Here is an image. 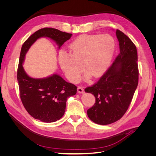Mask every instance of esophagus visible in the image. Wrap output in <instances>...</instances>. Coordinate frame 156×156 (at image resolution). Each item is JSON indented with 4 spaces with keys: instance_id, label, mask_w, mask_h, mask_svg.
I'll return each instance as SVG.
<instances>
[{
    "instance_id": "obj_1",
    "label": "esophagus",
    "mask_w": 156,
    "mask_h": 156,
    "mask_svg": "<svg viewBox=\"0 0 156 156\" xmlns=\"http://www.w3.org/2000/svg\"><path fill=\"white\" fill-rule=\"evenodd\" d=\"M77 92L79 93H84V88L83 87H79L77 88Z\"/></svg>"
}]
</instances>
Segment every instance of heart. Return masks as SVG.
Here are the masks:
<instances>
[{
	"label": "heart",
	"mask_w": 156,
	"mask_h": 156,
	"mask_svg": "<svg viewBox=\"0 0 156 156\" xmlns=\"http://www.w3.org/2000/svg\"><path fill=\"white\" fill-rule=\"evenodd\" d=\"M115 49V41L108 34H82L69 45V54L61 51L58 62L72 82H77L83 70L86 76L100 77L109 66ZM83 65L82 66V64Z\"/></svg>",
	"instance_id": "b5f03b06"
}]
</instances>
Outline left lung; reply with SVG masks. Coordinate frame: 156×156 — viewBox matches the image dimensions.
Instances as JSON below:
<instances>
[{
    "instance_id": "8db88e82",
    "label": "left lung",
    "mask_w": 156,
    "mask_h": 156,
    "mask_svg": "<svg viewBox=\"0 0 156 156\" xmlns=\"http://www.w3.org/2000/svg\"><path fill=\"white\" fill-rule=\"evenodd\" d=\"M120 53L99 81L84 91L95 96L87 115L94 123L110 124L128 109L139 82L137 51L135 44L120 30L116 31Z\"/></svg>"
}]
</instances>
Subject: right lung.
Masks as SVG:
<instances>
[{
	"instance_id": "add662e5",
	"label": "right lung",
	"mask_w": 156,
	"mask_h": 156,
	"mask_svg": "<svg viewBox=\"0 0 156 156\" xmlns=\"http://www.w3.org/2000/svg\"><path fill=\"white\" fill-rule=\"evenodd\" d=\"M72 36V34L46 27L35 32L22 45L17 73L20 98L27 111L35 119L44 122L60 119L64 114L68 98L76 94L77 87L56 74L44 79L30 77L22 65L25 56L30 46L41 37L53 40L60 48Z\"/></svg>"
}]
</instances>
